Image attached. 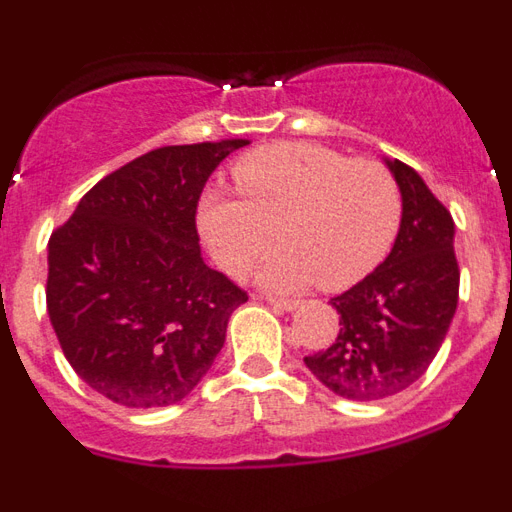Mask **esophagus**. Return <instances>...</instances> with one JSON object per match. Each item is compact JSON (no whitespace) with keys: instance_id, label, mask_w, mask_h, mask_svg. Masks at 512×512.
Returning <instances> with one entry per match:
<instances>
[{"instance_id":"esophagus-1","label":"esophagus","mask_w":512,"mask_h":512,"mask_svg":"<svg viewBox=\"0 0 512 512\" xmlns=\"http://www.w3.org/2000/svg\"><path fill=\"white\" fill-rule=\"evenodd\" d=\"M261 300H266L271 307H277V310H295L300 305V300H284V297H261Z\"/></svg>"}]
</instances>
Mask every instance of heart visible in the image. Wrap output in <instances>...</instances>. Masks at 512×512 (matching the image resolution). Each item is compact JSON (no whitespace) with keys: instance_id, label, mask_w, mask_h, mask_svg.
I'll return each mask as SVG.
<instances>
[{"instance_id":"heart-1","label":"heart","mask_w":512,"mask_h":512,"mask_svg":"<svg viewBox=\"0 0 512 512\" xmlns=\"http://www.w3.org/2000/svg\"><path fill=\"white\" fill-rule=\"evenodd\" d=\"M238 194H202L197 225L212 259L230 277L261 264L269 289H297L318 279L346 289L372 274L392 248L402 217L395 176L372 158L318 143H274L243 156L233 169Z\"/></svg>"}]
</instances>
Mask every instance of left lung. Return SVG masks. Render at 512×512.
<instances>
[{"label":"left lung","instance_id":"obj_1","mask_svg":"<svg viewBox=\"0 0 512 512\" xmlns=\"http://www.w3.org/2000/svg\"><path fill=\"white\" fill-rule=\"evenodd\" d=\"M402 194L400 233L390 256L333 297L336 341L305 364L330 392L372 402L408 390L436 359L459 302L451 212L402 161H387Z\"/></svg>","mask_w":512,"mask_h":512}]
</instances>
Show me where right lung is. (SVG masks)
Returning <instances> with one entry per match:
<instances>
[{
  "label": "right lung",
  "mask_w": 512,
  "mask_h": 512,
  "mask_svg": "<svg viewBox=\"0 0 512 512\" xmlns=\"http://www.w3.org/2000/svg\"><path fill=\"white\" fill-rule=\"evenodd\" d=\"M248 140L164 146L94 184L48 241L45 302L63 356L125 408H166L210 372L248 300L202 261L197 202Z\"/></svg>",
  "instance_id": "right-lung-1"
}]
</instances>
